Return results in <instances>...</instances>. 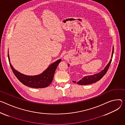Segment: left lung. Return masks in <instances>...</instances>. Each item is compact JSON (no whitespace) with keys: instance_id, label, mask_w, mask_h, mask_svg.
I'll use <instances>...</instances> for the list:
<instances>
[{"instance_id":"1","label":"left lung","mask_w":125,"mask_h":125,"mask_svg":"<svg viewBox=\"0 0 125 125\" xmlns=\"http://www.w3.org/2000/svg\"><path fill=\"white\" fill-rule=\"evenodd\" d=\"M114 52V47L113 48V51H112V57L111 58H113V54ZM112 62V59H111L110 62L108 64V65L105 67L104 70L101 71L100 73L96 74L93 75L91 76H85L84 77H83L81 80H80L79 81L77 82L76 83L79 85H87V84H90L93 83H95L97 81H99L104 76V75L108 71V69L109 68V66L110 65L111 63ZM74 83H75V81H73Z\"/></svg>"}]
</instances>
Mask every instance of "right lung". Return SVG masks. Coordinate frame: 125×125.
<instances>
[{"label": "right lung", "instance_id": "add662e5", "mask_svg": "<svg viewBox=\"0 0 125 125\" xmlns=\"http://www.w3.org/2000/svg\"><path fill=\"white\" fill-rule=\"evenodd\" d=\"M8 57L10 62L8 54ZM61 61V59L58 60L50 65L42 73L35 76H28L22 74L16 71L13 67L10 62H9V64L13 73L22 83L32 88H42L48 87L51 83L55 70Z\"/></svg>", "mask_w": 125, "mask_h": 125}]
</instances>
